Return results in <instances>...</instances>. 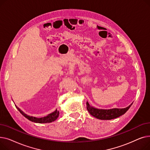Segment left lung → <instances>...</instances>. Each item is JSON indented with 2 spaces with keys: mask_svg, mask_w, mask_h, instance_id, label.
I'll return each mask as SVG.
<instances>
[{
  "mask_svg": "<svg viewBox=\"0 0 150 150\" xmlns=\"http://www.w3.org/2000/svg\"><path fill=\"white\" fill-rule=\"evenodd\" d=\"M132 104V103L127 108L122 109L113 108L110 109H100L90 106L87 101L86 108L89 114L97 119L100 120H111L123 115L129 109Z\"/></svg>",
  "mask_w": 150,
  "mask_h": 150,
  "instance_id": "8db88e82",
  "label": "left lung"
}]
</instances>
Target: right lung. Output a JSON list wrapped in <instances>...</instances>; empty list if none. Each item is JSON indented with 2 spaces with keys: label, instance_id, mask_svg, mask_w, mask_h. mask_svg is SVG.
Returning a JSON list of instances; mask_svg holds the SVG:
<instances>
[{
  "label": "right lung",
  "instance_id": "1",
  "mask_svg": "<svg viewBox=\"0 0 150 150\" xmlns=\"http://www.w3.org/2000/svg\"><path fill=\"white\" fill-rule=\"evenodd\" d=\"M16 106V105H15ZM16 108L18 109V111L21 113V114H22L23 116H24L25 118L31 122H35V123H50L52 122L53 121H54L55 120L57 119V118L59 116V111H57V109L55 110L54 112H53L51 114H49L47 115L45 117H41V118H37L35 117H32V116H30L27 115L26 114H25L22 111L18 108L16 106Z\"/></svg>",
  "mask_w": 150,
  "mask_h": 150
}]
</instances>
